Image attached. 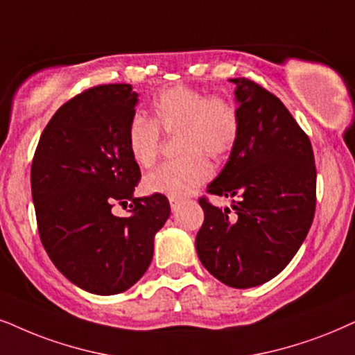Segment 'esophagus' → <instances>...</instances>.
I'll list each match as a JSON object with an SVG mask.
<instances>
[{
	"instance_id": "1",
	"label": "esophagus",
	"mask_w": 355,
	"mask_h": 355,
	"mask_svg": "<svg viewBox=\"0 0 355 355\" xmlns=\"http://www.w3.org/2000/svg\"><path fill=\"white\" fill-rule=\"evenodd\" d=\"M168 201H170V208H172V211H177L178 208H180V203H182L180 198H173V196H168Z\"/></svg>"
}]
</instances>
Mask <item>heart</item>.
Masks as SVG:
<instances>
[{
  "label": "heart",
  "mask_w": 355,
  "mask_h": 355,
  "mask_svg": "<svg viewBox=\"0 0 355 355\" xmlns=\"http://www.w3.org/2000/svg\"><path fill=\"white\" fill-rule=\"evenodd\" d=\"M154 119L134 114L128 124V149L141 167H152L159 159L164 131L178 134L180 159L170 160L144 178L149 193L183 198L208 182L213 165L203 152L219 157L234 147L241 132L236 103L224 95H209L187 85L164 88L154 98Z\"/></svg>",
  "instance_id": "b5f03b06"
}]
</instances>
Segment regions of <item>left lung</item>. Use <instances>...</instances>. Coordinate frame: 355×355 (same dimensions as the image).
Here are the masks:
<instances>
[{"mask_svg": "<svg viewBox=\"0 0 355 355\" xmlns=\"http://www.w3.org/2000/svg\"><path fill=\"white\" fill-rule=\"evenodd\" d=\"M241 132L209 195L198 200L205 221L196 234L203 267L232 288L272 280L298 252L316 208V165L306 132L284 103L249 78H232Z\"/></svg>", "mask_w": 355, "mask_h": 355, "instance_id": "1", "label": "left lung"}]
</instances>
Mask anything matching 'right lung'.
<instances>
[{
  "instance_id": "add662e5",
  "label": "right lung",
  "mask_w": 355,
  "mask_h": 355,
  "mask_svg": "<svg viewBox=\"0 0 355 355\" xmlns=\"http://www.w3.org/2000/svg\"><path fill=\"white\" fill-rule=\"evenodd\" d=\"M137 93L98 85L64 103L40 134L31 190L44 249L71 284L96 295L123 293L144 275L154 236L170 216L167 196L134 198L141 168L128 149ZM132 201L125 218L116 202Z\"/></svg>"
}]
</instances>
